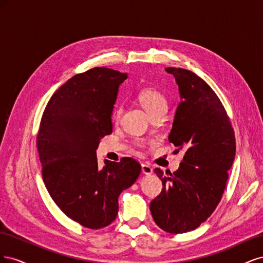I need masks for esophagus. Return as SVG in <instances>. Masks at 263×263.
<instances>
[{"label": "esophagus", "mask_w": 263, "mask_h": 263, "mask_svg": "<svg viewBox=\"0 0 263 263\" xmlns=\"http://www.w3.org/2000/svg\"><path fill=\"white\" fill-rule=\"evenodd\" d=\"M141 170H142V173L147 174V176H148V174L153 173V171H154L153 168H151V166H150L149 164H144V163L141 164Z\"/></svg>", "instance_id": "esophagus-1"}]
</instances>
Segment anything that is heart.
I'll return each mask as SVG.
<instances>
[{"label": "heart", "instance_id": "heart-1", "mask_svg": "<svg viewBox=\"0 0 263 263\" xmlns=\"http://www.w3.org/2000/svg\"><path fill=\"white\" fill-rule=\"evenodd\" d=\"M138 99L141 103V105L146 108L148 114L151 116L155 114L158 110H166V106H168V102H166V98L164 94L159 91L156 87H146V89L141 90ZM123 113V107L118 106L114 112V119L115 121H119Z\"/></svg>", "mask_w": 263, "mask_h": 263}]
</instances>
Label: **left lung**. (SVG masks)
<instances>
[{"label":"left lung","mask_w":263,"mask_h":263,"mask_svg":"<svg viewBox=\"0 0 263 263\" xmlns=\"http://www.w3.org/2000/svg\"><path fill=\"white\" fill-rule=\"evenodd\" d=\"M165 71L176 79L181 98L169 141L184 156L176 172L155 169L162 190L150 212L164 232L183 234L200 226L220 202L236 140L224 106L203 79L186 69Z\"/></svg>","instance_id":"8db88e82"}]
</instances>
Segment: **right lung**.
I'll use <instances>...</instances> for the list:
<instances>
[{
  "label": "right lung",
  "mask_w": 263,
  "mask_h": 263,
  "mask_svg": "<svg viewBox=\"0 0 263 263\" xmlns=\"http://www.w3.org/2000/svg\"><path fill=\"white\" fill-rule=\"evenodd\" d=\"M127 73L97 67L61 85L47 104L37 135L44 183L69 218L90 229L108 226L118 196L139 177L133 158L98 165L100 140L112 134V112Z\"/></svg>",
  "instance_id": "1"
}]
</instances>
